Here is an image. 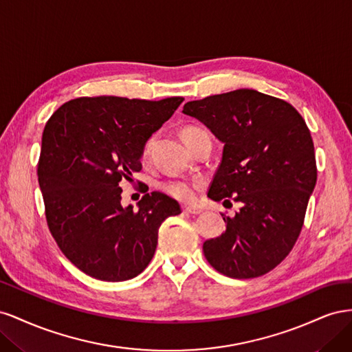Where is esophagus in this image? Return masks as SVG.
Returning <instances> with one entry per match:
<instances>
[{"label": "esophagus", "instance_id": "1", "mask_svg": "<svg viewBox=\"0 0 352 352\" xmlns=\"http://www.w3.org/2000/svg\"><path fill=\"white\" fill-rule=\"evenodd\" d=\"M182 211L188 214H201V210L194 206H182Z\"/></svg>", "mask_w": 352, "mask_h": 352}]
</instances>
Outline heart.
<instances>
[{"mask_svg":"<svg viewBox=\"0 0 352 352\" xmlns=\"http://www.w3.org/2000/svg\"><path fill=\"white\" fill-rule=\"evenodd\" d=\"M201 132H204V131L199 129V127H197V126L184 127V131H182L184 141L189 145L190 142H192L194 138ZM154 144H155V136L148 138L145 145H144V150H142V157L144 158L150 157L153 148H154ZM160 188H162L164 194L173 197L179 201H192L195 198V194H197V186L194 184L186 182V180H168V182L162 184V186H160Z\"/></svg>","mask_w":352,"mask_h":352,"instance_id":"b5f03b06","label":"heart"}]
</instances>
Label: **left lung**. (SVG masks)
<instances>
[{
	"label": "left lung",
	"mask_w": 352,
	"mask_h": 352,
	"mask_svg": "<svg viewBox=\"0 0 352 352\" xmlns=\"http://www.w3.org/2000/svg\"><path fill=\"white\" fill-rule=\"evenodd\" d=\"M223 146L208 197L239 202L226 232L204 242L207 261L233 279L258 278L279 265L300 236L317 180L314 144L289 102L254 89L211 95L184 105Z\"/></svg>",
	"instance_id": "1"
}]
</instances>
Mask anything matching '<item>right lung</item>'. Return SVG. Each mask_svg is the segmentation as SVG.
Returning <instances> with one entry per match:
<instances>
[{
	"mask_svg": "<svg viewBox=\"0 0 352 352\" xmlns=\"http://www.w3.org/2000/svg\"><path fill=\"white\" fill-rule=\"evenodd\" d=\"M182 101L80 97L47 122L38 162L47 225L61 252L91 278H135L154 257L162 223L182 212L157 190L138 210L120 204L122 180L141 172L146 140Z\"/></svg>",
	"mask_w": 352,
	"mask_h": 352,
	"instance_id": "right-lung-1",
	"label": "right lung"
}]
</instances>
